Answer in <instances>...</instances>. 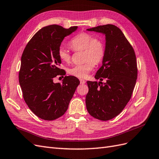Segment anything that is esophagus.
<instances>
[{
    "label": "esophagus",
    "instance_id": "obj_1",
    "mask_svg": "<svg viewBox=\"0 0 159 159\" xmlns=\"http://www.w3.org/2000/svg\"><path fill=\"white\" fill-rule=\"evenodd\" d=\"M80 84H85V83H86V81L84 80H83V79H80Z\"/></svg>",
    "mask_w": 159,
    "mask_h": 159
}]
</instances>
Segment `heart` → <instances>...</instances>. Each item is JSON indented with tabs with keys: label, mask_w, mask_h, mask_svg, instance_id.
<instances>
[{
	"label": "heart",
	"mask_w": 159,
	"mask_h": 159,
	"mask_svg": "<svg viewBox=\"0 0 159 159\" xmlns=\"http://www.w3.org/2000/svg\"><path fill=\"white\" fill-rule=\"evenodd\" d=\"M69 46L74 51H84V60L86 62L83 64L72 66L68 69L69 74L78 78L87 77L94 67V63L98 64L105 57V47L102 40L85 32L75 36L69 42ZM57 53L62 62H70L71 54L64 47L58 48Z\"/></svg>",
	"instance_id": "b5f03b06"
}]
</instances>
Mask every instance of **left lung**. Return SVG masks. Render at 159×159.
<instances>
[{
    "instance_id": "left-lung-1",
    "label": "left lung",
    "mask_w": 159,
    "mask_h": 159,
    "mask_svg": "<svg viewBox=\"0 0 159 159\" xmlns=\"http://www.w3.org/2000/svg\"><path fill=\"white\" fill-rule=\"evenodd\" d=\"M105 34V54L96 79L106 83L87 81L86 106L89 114L101 120L119 115L130 101L137 79V62L133 47L121 30L113 25L87 29Z\"/></svg>"
}]
</instances>
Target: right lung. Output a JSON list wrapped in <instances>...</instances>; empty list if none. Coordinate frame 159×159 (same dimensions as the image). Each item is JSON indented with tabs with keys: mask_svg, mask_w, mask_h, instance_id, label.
I'll return each instance as SVG.
<instances>
[{
	"mask_svg": "<svg viewBox=\"0 0 159 159\" xmlns=\"http://www.w3.org/2000/svg\"><path fill=\"white\" fill-rule=\"evenodd\" d=\"M76 29L57 25L43 27L29 40L22 54L19 79L22 95L32 112L43 120H55L64 115L80 84L74 76H65L61 84L53 82L57 76L66 75L59 68L58 49L66 36Z\"/></svg>",
	"mask_w": 159,
	"mask_h": 159,
	"instance_id": "right-lung-1",
	"label": "right lung"
}]
</instances>
